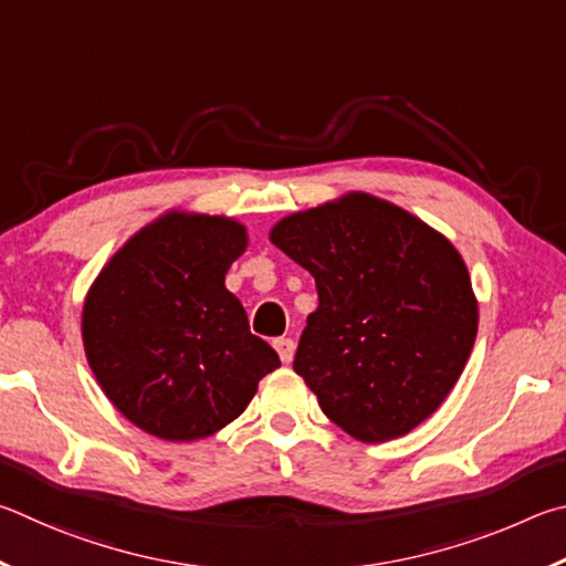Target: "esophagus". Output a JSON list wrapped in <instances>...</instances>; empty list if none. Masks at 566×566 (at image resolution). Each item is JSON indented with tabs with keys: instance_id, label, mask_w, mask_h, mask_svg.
<instances>
[{
	"instance_id": "obj_1",
	"label": "esophagus",
	"mask_w": 566,
	"mask_h": 566,
	"mask_svg": "<svg viewBox=\"0 0 566 566\" xmlns=\"http://www.w3.org/2000/svg\"><path fill=\"white\" fill-rule=\"evenodd\" d=\"M277 355H281L283 363H291L293 360V343L285 340V345L281 343V348H277Z\"/></svg>"
}]
</instances>
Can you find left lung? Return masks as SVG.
Masks as SVG:
<instances>
[{"label":"left lung","instance_id":"1","mask_svg":"<svg viewBox=\"0 0 566 566\" xmlns=\"http://www.w3.org/2000/svg\"><path fill=\"white\" fill-rule=\"evenodd\" d=\"M248 248L231 216L166 211L94 277L82 311L86 363L108 402L154 438H211L281 368L251 333L226 273Z\"/></svg>","mask_w":566,"mask_h":566}]
</instances>
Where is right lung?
Masks as SVG:
<instances>
[{
	"label": "right lung",
	"mask_w": 566,
	"mask_h": 566,
	"mask_svg": "<svg viewBox=\"0 0 566 566\" xmlns=\"http://www.w3.org/2000/svg\"><path fill=\"white\" fill-rule=\"evenodd\" d=\"M271 241L315 277L318 311L293 370L328 420L370 444L428 420L478 338V298L458 248L365 193L281 218Z\"/></svg>",
	"instance_id": "obj_1"
}]
</instances>
